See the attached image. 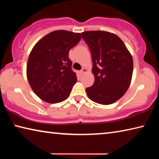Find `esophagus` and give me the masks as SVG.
<instances>
[{
	"instance_id": "34e87169",
	"label": "esophagus",
	"mask_w": 159,
	"mask_h": 159,
	"mask_svg": "<svg viewBox=\"0 0 159 159\" xmlns=\"http://www.w3.org/2000/svg\"><path fill=\"white\" fill-rule=\"evenodd\" d=\"M86 71H87V70H86V69H85V68H83L81 70H80V74H85Z\"/></svg>"
}]
</instances>
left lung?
<instances>
[{
	"instance_id": "8db88e82",
	"label": "left lung",
	"mask_w": 159,
	"mask_h": 159,
	"mask_svg": "<svg viewBox=\"0 0 159 159\" xmlns=\"http://www.w3.org/2000/svg\"><path fill=\"white\" fill-rule=\"evenodd\" d=\"M92 55L95 82L86 93L91 100L108 105L122 98L130 86L133 60L119 37L104 31L81 33Z\"/></svg>"
}]
</instances>
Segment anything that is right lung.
<instances>
[{"instance_id":"1","label":"right lung","mask_w":159,"mask_h":159,"mask_svg":"<svg viewBox=\"0 0 159 159\" xmlns=\"http://www.w3.org/2000/svg\"><path fill=\"white\" fill-rule=\"evenodd\" d=\"M80 38V33L58 30L34 45L29 56L26 76L32 90L43 101L57 103L69 97L77 81L69 52Z\"/></svg>"}]
</instances>
